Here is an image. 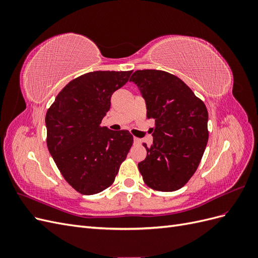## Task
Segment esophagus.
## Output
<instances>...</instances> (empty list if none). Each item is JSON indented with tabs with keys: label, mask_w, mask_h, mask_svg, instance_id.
Masks as SVG:
<instances>
[{
	"label": "esophagus",
	"mask_w": 258,
	"mask_h": 258,
	"mask_svg": "<svg viewBox=\"0 0 258 258\" xmlns=\"http://www.w3.org/2000/svg\"><path fill=\"white\" fill-rule=\"evenodd\" d=\"M134 142H135V144H141V140L140 139H138V138H134Z\"/></svg>",
	"instance_id": "obj_1"
}]
</instances>
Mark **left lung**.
I'll list each match as a JSON object with an SVG mask.
<instances>
[{
  "instance_id": "left-lung-1",
  "label": "left lung",
  "mask_w": 258,
  "mask_h": 258,
  "mask_svg": "<svg viewBox=\"0 0 258 258\" xmlns=\"http://www.w3.org/2000/svg\"><path fill=\"white\" fill-rule=\"evenodd\" d=\"M134 82L146 102L147 118L155 119L153 144L138 165L144 183L154 190L174 191L189 181L204 156L209 139L204 101L173 74L138 70Z\"/></svg>"
}]
</instances>
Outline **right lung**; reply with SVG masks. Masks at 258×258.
Returning a JSON list of instances; mask_svg holds the SVG:
<instances>
[{
	"label": "right lung",
	"mask_w": 258,
	"mask_h": 258,
	"mask_svg": "<svg viewBox=\"0 0 258 258\" xmlns=\"http://www.w3.org/2000/svg\"><path fill=\"white\" fill-rule=\"evenodd\" d=\"M132 71H95L62 89L45 117L48 151L66 181L82 195L110 187L126 159L134 137L128 130L101 127L113 92Z\"/></svg>",
	"instance_id": "obj_1"
}]
</instances>
